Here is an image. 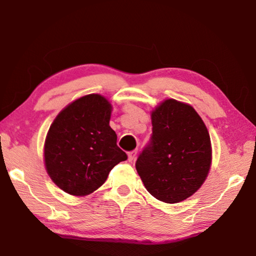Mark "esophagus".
Masks as SVG:
<instances>
[{
	"label": "esophagus",
	"instance_id": "34e87169",
	"mask_svg": "<svg viewBox=\"0 0 256 256\" xmlns=\"http://www.w3.org/2000/svg\"><path fill=\"white\" fill-rule=\"evenodd\" d=\"M136 154L138 150H133L131 152H128V162H133V160L136 158Z\"/></svg>",
	"mask_w": 256,
	"mask_h": 256
}]
</instances>
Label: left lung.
I'll use <instances>...</instances> for the list:
<instances>
[{"instance_id": "obj_1", "label": "left lung", "mask_w": 256, "mask_h": 256, "mask_svg": "<svg viewBox=\"0 0 256 256\" xmlns=\"http://www.w3.org/2000/svg\"><path fill=\"white\" fill-rule=\"evenodd\" d=\"M152 136L136 162L151 196L178 203L193 196L209 174L210 136L200 115L188 104L166 99L151 112Z\"/></svg>"}]
</instances>
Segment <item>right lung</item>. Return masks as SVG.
Masks as SVG:
<instances>
[{
	"label": "right lung",
	"mask_w": 256,
	"mask_h": 256,
	"mask_svg": "<svg viewBox=\"0 0 256 256\" xmlns=\"http://www.w3.org/2000/svg\"><path fill=\"white\" fill-rule=\"evenodd\" d=\"M112 107L90 94L58 112L47 133L44 162L47 174L71 196H89L105 183L116 164L128 159L110 126Z\"/></svg>",
	"instance_id": "obj_1"
}]
</instances>
